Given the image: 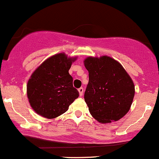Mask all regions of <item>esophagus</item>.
I'll return each instance as SVG.
<instances>
[{
	"mask_svg": "<svg viewBox=\"0 0 159 159\" xmlns=\"http://www.w3.org/2000/svg\"><path fill=\"white\" fill-rule=\"evenodd\" d=\"M78 92H79L80 96H82L83 93H84V89L83 88H80V89H78Z\"/></svg>",
	"mask_w": 159,
	"mask_h": 159,
	"instance_id": "34e87169",
	"label": "esophagus"
}]
</instances>
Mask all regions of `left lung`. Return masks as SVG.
<instances>
[{
    "mask_svg": "<svg viewBox=\"0 0 159 159\" xmlns=\"http://www.w3.org/2000/svg\"><path fill=\"white\" fill-rule=\"evenodd\" d=\"M84 64L89 71L84 97L91 115L102 124L119 120L130 110L133 102L135 89L131 78L109 57H89Z\"/></svg>",
    "mask_w": 159,
    "mask_h": 159,
    "instance_id": "obj_1",
    "label": "left lung"
}]
</instances>
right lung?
<instances>
[{
  "instance_id": "add662e5",
  "label": "right lung",
  "mask_w": 159,
  "mask_h": 159,
  "mask_svg": "<svg viewBox=\"0 0 159 159\" xmlns=\"http://www.w3.org/2000/svg\"><path fill=\"white\" fill-rule=\"evenodd\" d=\"M76 57L57 53L46 60L35 69L27 84V96L35 112L47 119L64 113L79 96L73 87L69 69Z\"/></svg>"
}]
</instances>
